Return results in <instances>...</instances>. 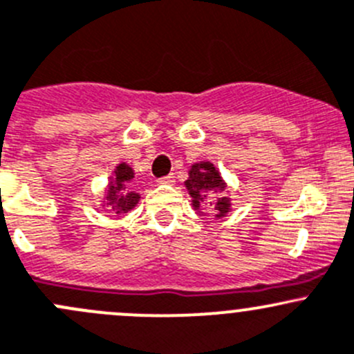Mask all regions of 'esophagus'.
<instances>
[{
    "mask_svg": "<svg viewBox=\"0 0 354 354\" xmlns=\"http://www.w3.org/2000/svg\"><path fill=\"white\" fill-rule=\"evenodd\" d=\"M158 184H163V185H174V184H176V177H174L172 174H170V176H165V177L158 178Z\"/></svg>",
    "mask_w": 354,
    "mask_h": 354,
    "instance_id": "obj_1",
    "label": "esophagus"
}]
</instances>
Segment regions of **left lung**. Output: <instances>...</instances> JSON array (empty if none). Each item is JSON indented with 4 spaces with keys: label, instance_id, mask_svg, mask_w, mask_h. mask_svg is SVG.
I'll return each mask as SVG.
<instances>
[{
    "label": "left lung",
    "instance_id": "left-lung-1",
    "mask_svg": "<svg viewBox=\"0 0 354 354\" xmlns=\"http://www.w3.org/2000/svg\"><path fill=\"white\" fill-rule=\"evenodd\" d=\"M185 187H187L189 194L192 198V206L194 209L206 206L205 203L208 201V196L220 194L215 203L209 201V212L215 213L216 218H222L227 215L230 209V199L227 196H222L225 191V182L215 165L209 162L194 163L189 170V178L185 180Z\"/></svg>",
    "mask_w": 354,
    "mask_h": 354
}]
</instances>
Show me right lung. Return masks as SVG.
<instances>
[{"label": "right lung", "mask_w": 354, "mask_h": 354, "mask_svg": "<svg viewBox=\"0 0 354 354\" xmlns=\"http://www.w3.org/2000/svg\"><path fill=\"white\" fill-rule=\"evenodd\" d=\"M134 178V170L127 165V163H120L115 169L113 177L110 178V184H108V191L104 199V206L115 212L117 215H122V213H127L138 205L139 198L141 196L138 192L132 191L131 180Z\"/></svg>", "instance_id": "right-lung-1"}]
</instances>
